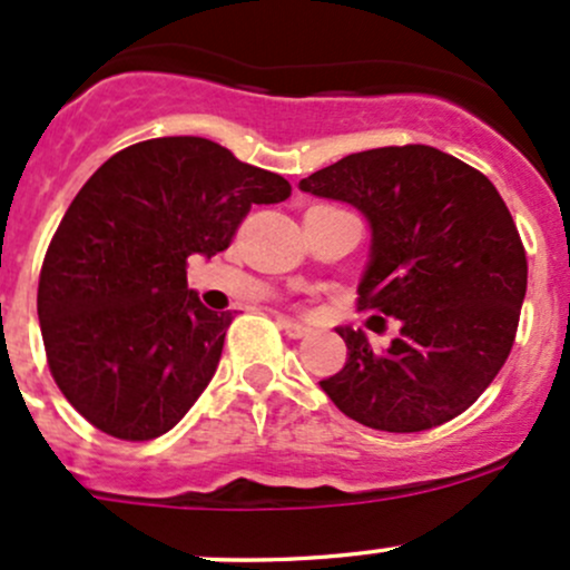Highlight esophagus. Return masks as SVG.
Listing matches in <instances>:
<instances>
[{
  "mask_svg": "<svg viewBox=\"0 0 570 570\" xmlns=\"http://www.w3.org/2000/svg\"><path fill=\"white\" fill-rule=\"evenodd\" d=\"M279 328H283L287 337H293V340H302V337H309V334H313V328L298 324V321H293V318H279Z\"/></svg>",
  "mask_w": 570,
  "mask_h": 570,
  "instance_id": "1",
  "label": "esophagus"
}]
</instances>
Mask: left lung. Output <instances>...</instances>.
Masks as SVG:
<instances>
[{
	"label": "left lung",
	"instance_id": "left-lung-1",
	"mask_svg": "<svg viewBox=\"0 0 570 570\" xmlns=\"http://www.w3.org/2000/svg\"><path fill=\"white\" fill-rule=\"evenodd\" d=\"M371 222L360 309L373 332L395 318L386 348L340 326L343 371L321 390L375 431L416 433L466 412L513 348L527 293V252L508 205L483 173L431 145L340 158L298 184Z\"/></svg>",
	"mask_w": 570,
	"mask_h": 570
}]
</instances>
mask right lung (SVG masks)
Masks as SVG:
<instances>
[{
    "mask_svg": "<svg viewBox=\"0 0 570 570\" xmlns=\"http://www.w3.org/2000/svg\"><path fill=\"white\" fill-rule=\"evenodd\" d=\"M291 184L203 137H161L104 161L62 216L38 283L46 360L70 406L122 442L161 436L219 365L230 313L186 285L191 255L230 246L252 205Z\"/></svg>",
    "mask_w": 570,
    "mask_h": 570,
    "instance_id": "add662e5",
    "label": "right lung"
}]
</instances>
